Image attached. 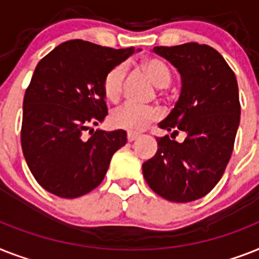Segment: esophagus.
I'll return each mask as SVG.
<instances>
[{
	"mask_svg": "<svg viewBox=\"0 0 259 259\" xmlns=\"http://www.w3.org/2000/svg\"><path fill=\"white\" fill-rule=\"evenodd\" d=\"M127 141H129V142H133V141H136L137 138H138V134H136V133H127Z\"/></svg>",
	"mask_w": 259,
	"mask_h": 259,
	"instance_id": "1",
	"label": "esophagus"
}]
</instances>
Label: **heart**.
Here are the masks:
<instances>
[{"label":"heart","instance_id":"1","mask_svg":"<svg viewBox=\"0 0 259 259\" xmlns=\"http://www.w3.org/2000/svg\"><path fill=\"white\" fill-rule=\"evenodd\" d=\"M141 68L144 69L149 78L158 88H165L171 81V71L169 66L158 58H146L141 62ZM126 71H127L126 65L118 64L105 74L102 81V92L111 102L118 101L119 97L122 96ZM158 117V110L153 106H141L127 102L111 111L110 123L115 129H122L134 133L148 127L150 123L155 122Z\"/></svg>","mask_w":259,"mask_h":259}]
</instances>
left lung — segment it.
<instances>
[{
    "label": "left lung",
    "instance_id": "8db88e82",
    "mask_svg": "<svg viewBox=\"0 0 259 259\" xmlns=\"http://www.w3.org/2000/svg\"><path fill=\"white\" fill-rule=\"evenodd\" d=\"M153 52L178 69L180 100L159 127L171 136L157 138L158 150L142 165L155 194L171 202H191L213 190L232 157L241 104L234 71L209 45L189 42L154 46ZM180 131L184 143L171 140Z\"/></svg>",
    "mask_w": 259,
    "mask_h": 259
}]
</instances>
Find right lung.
Segmentation results:
<instances>
[{"mask_svg":"<svg viewBox=\"0 0 259 259\" xmlns=\"http://www.w3.org/2000/svg\"><path fill=\"white\" fill-rule=\"evenodd\" d=\"M134 53L82 39L54 48L37 65L24 97L21 146L42 188L61 198H77L105 178L126 132L90 130L108 115L105 74Z\"/></svg>","mask_w":259,"mask_h":259,"instance_id":"right-lung-1","label":"right lung"}]
</instances>
